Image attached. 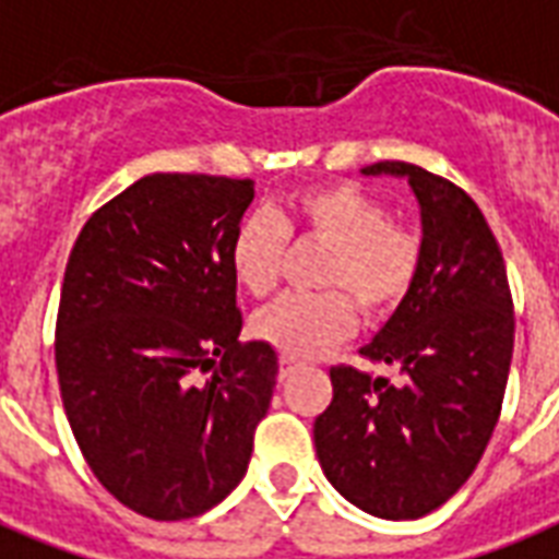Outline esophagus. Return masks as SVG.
<instances>
[{
    "label": "esophagus",
    "mask_w": 559,
    "mask_h": 559,
    "mask_svg": "<svg viewBox=\"0 0 559 559\" xmlns=\"http://www.w3.org/2000/svg\"><path fill=\"white\" fill-rule=\"evenodd\" d=\"M296 367H299V361H293L290 355H281V367H278V376H281V379H287V376H290L293 370H296Z\"/></svg>",
    "instance_id": "obj_1"
}]
</instances>
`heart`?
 I'll return each instance as SVG.
<instances>
[{"instance_id":"b5f03b06","label":"heart","mask_w":559,"mask_h":559,"mask_svg":"<svg viewBox=\"0 0 559 559\" xmlns=\"http://www.w3.org/2000/svg\"><path fill=\"white\" fill-rule=\"evenodd\" d=\"M287 234L332 248L320 296L287 293L251 320V332L290 358H311L343 341L355 322V305L384 313L403 301L417 278L420 239L391 225L382 201L349 183H322L290 198L278 218L251 216L230 242L234 278L251 296L275 290L287 254Z\"/></svg>"}]
</instances>
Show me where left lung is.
Instances as JSON below:
<instances>
[{
    "instance_id": "8db88e82",
    "label": "left lung",
    "mask_w": 559,
    "mask_h": 559,
    "mask_svg": "<svg viewBox=\"0 0 559 559\" xmlns=\"http://www.w3.org/2000/svg\"><path fill=\"white\" fill-rule=\"evenodd\" d=\"M361 175L408 180L420 206V266L361 346L400 379L332 367L334 396L313 420V444L343 498L406 522L438 510L477 468L503 403L515 320L498 239L459 186L412 163H376Z\"/></svg>"
}]
</instances>
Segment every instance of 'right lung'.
Wrapping results in <instances>:
<instances>
[{
    "instance_id": "add662e5",
    "label": "right lung",
    "mask_w": 559,
    "mask_h": 559,
    "mask_svg": "<svg viewBox=\"0 0 559 559\" xmlns=\"http://www.w3.org/2000/svg\"><path fill=\"white\" fill-rule=\"evenodd\" d=\"M254 180L147 175L82 227L61 284L56 367L82 456L139 515L180 522L246 477L278 376L239 343L230 242Z\"/></svg>"
}]
</instances>
